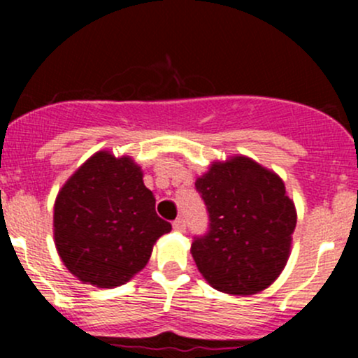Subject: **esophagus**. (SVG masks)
<instances>
[{
  "mask_svg": "<svg viewBox=\"0 0 358 358\" xmlns=\"http://www.w3.org/2000/svg\"><path fill=\"white\" fill-rule=\"evenodd\" d=\"M173 229L176 232H185V229H187V225H185V220L183 219H176L173 222Z\"/></svg>",
  "mask_w": 358,
  "mask_h": 358,
  "instance_id": "obj_1",
  "label": "esophagus"
}]
</instances>
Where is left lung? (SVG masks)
Segmentation results:
<instances>
[{
  "mask_svg": "<svg viewBox=\"0 0 358 358\" xmlns=\"http://www.w3.org/2000/svg\"><path fill=\"white\" fill-rule=\"evenodd\" d=\"M195 187L210 217V231L190 249L200 274L222 293L264 291L289 259L298 219L281 176L236 155L212 162Z\"/></svg>",
  "mask_w": 358,
  "mask_h": 358,
  "instance_id": "obj_1",
  "label": "left lung"
}]
</instances>
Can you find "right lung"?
<instances>
[{
	"instance_id": "obj_1",
	"label": "right lung",
	"mask_w": 358,
	"mask_h": 358,
	"mask_svg": "<svg viewBox=\"0 0 358 358\" xmlns=\"http://www.w3.org/2000/svg\"><path fill=\"white\" fill-rule=\"evenodd\" d=\"M131 156L94 153L73 171L53 205V241L84 285H126L150 261L156 241L171 231Z\"/></svg>"
}]
</instances>
